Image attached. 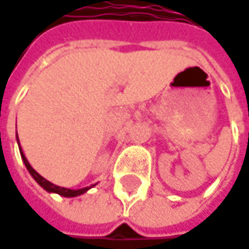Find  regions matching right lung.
<instances>
[{
    "instance_id": "add662e5",
    "label": "right lung",
    "mask_w": 249,
    "mask_h": 249,
    "mask_svg": "<svg viewBox=\"0 0 249 249\" xmlns=\"http://www.w3.org/2000/svg\"><path fill=\"white\" fill-rule=\"evenodd\" d=\"M17 142H18V147H19V152H21V158H22V161H24V164H25V167H27V170L28 172L31 174V177L34 178L35 181L38 182V185H41L44 190L47 192H51V194H58V195H61V196H67V198H72V196H78V195H82V194H85V192L88 191V190H91L94 185H97V184H94V185H89V187H85V188H79V190H70V188H64V187H58L55 184H53V182H50L48 179H45L44 177H41L36 171L30 165V162H28V160L25 158V155H24V152H22V149H21V145H19V140H18V135H17Z\"/></svg>"
}]
</instances>
